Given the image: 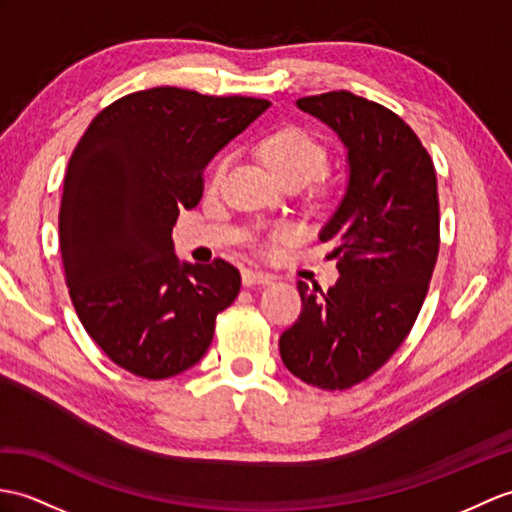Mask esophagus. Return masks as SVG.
<instances>
[{
    "instance_id": "34e87169",
    "label": "esophagus",
    "mask_w": 512,
    "mask_h": 512,
    "mask_svg": "<svg viewBox=\"0 0 512 512\" xmlns=\"http://www.w3.org/2000/svg\"><path fill=\"white\" fill-rule=\"evenodd\" d=\"M275 275H270V272H259V270H242V283L246 288H251V285H270L275 283Z\"/></svg>"
}]
</instances>
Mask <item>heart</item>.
Masks as SVG:
<instances>
[{
	"mask_svg": "<svg viewBox=\"0 0 512 512\" xmlns=\"http://www.w3.org/2000/svg\"><path fill=\"white\" fill-rule=\"evenodd\" d=\"M259 154L264 157V161L270 165V170L277 174L283 185H307L316 181V178L327 170L325 148L301 128H281L275 130V133H270L268 137L261 139ZM229 165V154H220L209 170V189H218L222 185L224 176L229 172ZM275 235L285 240V237L294 235V229L281 227L275 231Z\"/></svg>",
	"mask_w": 512,
	"mask_h": 512,
	"instance_id": "b5f03b06",
	"label": "heart"
}]
</instances>
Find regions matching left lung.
<instances>
[{
    "label": "left lung",
    "instance_id": "left-lung-1",
    "mask_svg": "<svg viewBox=\"0 0 512 512\" xmlns=\"http://www.w3.org/2000/svg\"><path fill=\"white\" fill-rule=\"evenodd\" d=\"M296 106L340 137L349 183L320 231L340 279L327 292L299 281L303 310L279 351L305 384L344 390L390 360L421 312L441 244L436 170L414 130L382 104L329 91Z\"/></svg>",
    "mask_w": 512,
    "mask_h": 512
}]
</instances>
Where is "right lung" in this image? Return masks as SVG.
Listing matches in <instances>:
<instances>
[{
    "label": "right lung",
    "instance_id": "obj_1",
    "mask_svg": "<svg viewBox=\"0 0 512 512\" xmlns=\"http://www.w3.org/2000/svg\"><path fill=\"white\" fill-rule=\"evenodd\" d=\"M268 106L135 91L95 115L71 154L58 213L65 281L82 327L128 373L168 379L192 368L240 294L229 261L181 264L172 227L200 202L207 163Z\"/></svg>",
    "mask_w": 512,
    "mask_h": 512
}]
</instances>
